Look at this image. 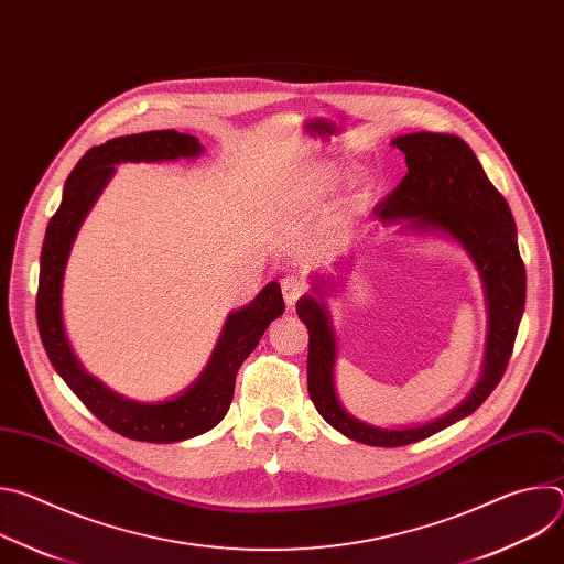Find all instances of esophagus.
Wrapping results in <instances>:
<instances>
[{
	"label": "esophagus",
	"mask_w": 564,
	"mask_h": 564,
	"mask_svg": "<svg viewBox=\"0 0 564 564\" xmlns=\"http://www.w3.org/2000/svg\"><path fill=\"white\" fill-rule=\"evenodd\" d=\"M281 290H283V299H285L288 307H294L296 301L307 292V285L296 276H285V279H281Z\"/></svg>",
	"instance_id": "obj_1"
}]
</instances>
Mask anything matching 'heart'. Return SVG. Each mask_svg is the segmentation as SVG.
I'll return each mask as SVG.
<instances>
[{"mask_svg": "<svg viewBox=\"0 0 564 564\" xmlns=\"http://www.w3.org/2000/svg\"><path fill=\"white\" fill-rule=\"evenodd\" d=\"M339 185V172L335 167L321 165L314 167L305 178H303V189L310 196H326L328 192H333Z\"/></svg>", "mask_w": 564, "mask_h": 564, "instance_id": "heart-1", "label": "heart"}]
</instances>
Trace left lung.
Masks as SVG:
<instances>
[{"mask_svg":"<svg viewBox=\"0 0 564 564\" xmlns=\"http://www.w3.org/2000/svg\"><path fill=\"white\" fill-rule=\"evenodd\" d=\"M406 153L409 174L383 198L375 214L401 231L448 236L475 263L487 296L489 335L481 375L473 390L446 415L406 429H379L352 417L337 397V339L324 292L328 279H314V292L296 301L305 324L307 390L314 409L333 429L368 446H406L468 417L500 383L513 352L527 299V272L518 250V231L505 196L491 185L473 149L453 133L417 131L392 140Z\"/></svg>","mask_w":564,"mask_h":564,"instance_id":"1","label":"left lung"}]
</instances>
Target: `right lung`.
Segmentation results:
<instances>
[{
    "mask_svg": "<svg viewBox=\"0 0 564 564\" xmlns=\"http://www.w3.org/2000/svg\"><path fill=\"white\" fill-rule=\"evenodd\" d=\"M198 153H203L198 138L174 129L120 135L89 149L64 183L62 203L48 220L42 246L37 328L44 350L57 375L102 424L138 442L172 444L212 431L229 411L240 364L250 357L268 326L285 310L281 285L272 281L252 303L229 312L200 377L187 390L165 401H133L113 392L89 375L70 350L62 318L64 270L73 240L116 174V165L163 163L196 158Z\"/></svg>",
    "mask_w": 564,
    "mask_h": 564,
    "instance_id": "1",
    "label": "right lung"
}]
</instances>
